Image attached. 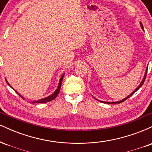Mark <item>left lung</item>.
<instances>
[{
    "label": "left lung",
    "instance_id": "8db88e82",
    "mask_svg": "<svg viewBox=\"0 0 152 152\" xmlns=\"http://www.w3.org/2000/svg\"><path fill=\"white\" fill-rule=\"evenodd\" d=\"M140 25H141V27H142V30L144 31V27H143V26H142V23H140ZM151 52H152V50H151ZM147 70H148V66L147 67H146V71H145V74H144V78H143V79H142V82H141L140 83V84L139 85V86H137V88H136L135 90L133 92H132V93H131V94H129V96H127L126 97V98H124V99H122V100H121V101H118V102H104V101H99V100H98V99H96L95 97H94V99H96V100H97V101H99V102H101L102 103H104V104H120V103H121V102H124L125 100H126L128 98H129V97L131 96H132L133 95V94L135 93L136 91H138L139 89V88H140V87L142 86L143 84H144V81H145V79H146V74H147Z\"/></svg>",
    "mask_w": 152,
    "mask_h": 152
}]
</instances>
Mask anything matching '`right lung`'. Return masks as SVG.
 Listing matches in <instances>:
<instances>
[{"label":"right lung","instance_id":"right-lung-1","mask_svg":"<svg viewBox=\"0 0 152 152\" xmlns=\"http://www.w3.org/2000/svg\"><path fill=\"white\" fill-rule=\"evenodd\" d=\"M64 74H63L62 76H61V77L60 78V80H59V82H58V87H57V88H56V91H55L53 92V94H50V96H47V97H45V98H43V99H38V100H37V101H34V102H31V103H32V104H35V103H38V104H39V103H46V102H50V101L53 100V99H55L56 97L58 95L59 92H60L61 86V83H62V81H63V78H64ZM6 82H7V83H8V86H9L10 87V88H13V89L16 92V93L18 94V95L20 96L21 97L22 99H24L23 97L22 96L20 95V94L18 93V92H17L16 91H15V90L14 89V88H13V87H12L11 86H10V83H8V81H7L6 79Z\"/></svg>","mask_w":152,"mask_h":152}]
</instances>
